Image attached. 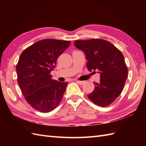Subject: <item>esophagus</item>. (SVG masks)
<instances>
[{
	"instance_id": "34e87169",
	"label": "esophagus",
	"mask_w": 146,
	"mask_h": 146,
	"mask_svg": "<svg viewBox=\"0 0 146 146\" xmlns=\"http://www.w3.org/2000/svg\"><path fill=\"white\" fill-rule=\"evenodd\" d=\"M76 82L80 85H83V84H85V81H80V80H77Z\"/></svg>"
}]
</instances>
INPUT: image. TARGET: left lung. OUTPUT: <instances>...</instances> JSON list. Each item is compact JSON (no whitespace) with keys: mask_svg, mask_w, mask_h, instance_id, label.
Wrapping results in <instances>:
<instances>
[{"mask_svg":"<svg viewBox=\"0 0 146 146\" xmlns=\"http://www.w3.org/2000/svg\"><path fill=\"white\" fill-rule=\"evenodd\" d=\"M74 44L85 52L88 71L97 70L100 73V82H94L95 90L88 97L98 106L110 105L122 93L127 78L123 54L111 42L102 39L76 40Z\"/></svg>","mask_w":146,"mask_h":146,"instance_id":"left-lung-1","label":"left lung"}]
</instances>
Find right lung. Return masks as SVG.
I'll use <instances>...</instances> for the list:
<instances>
[{
    "mask_svg": "<svg viewBox=\"0 0 146 146\" xmlns=\"http://www.w3.org/2000/svg\"><path fill=\"white\" fill-rule=\"evenodd\" d=\"M70 43L58 39L41 40L24 49L19 59V86L27 103L41 112L54 110L63 98L68 83L52 79L51 71Z\"/></svg>",
    "mask_w": 146,
    "mask_h": 146,
    "instance_id": "obj_1",
    "label": "right lung"
}]
</instances>
